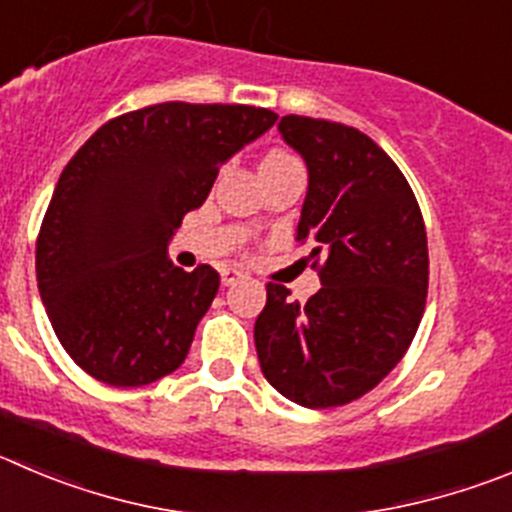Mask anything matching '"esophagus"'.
Masks as SVG:
<instances>
[{
	"mask_svg": "<svg viewBox=\"0 0 512 512\" xmlns=\"http://www.w3.org/2000/svg\"><path fill=\"white\" fill-rule=\"evenodd\" d=\"M242 278H245V275H242L237 267H222V285H234Z\"/></svg>",
	"mask_w": 512,
	"mask_h": 512,
	"instance_id": "34e87169",
	"label": "esophagus"
}]
</instances>
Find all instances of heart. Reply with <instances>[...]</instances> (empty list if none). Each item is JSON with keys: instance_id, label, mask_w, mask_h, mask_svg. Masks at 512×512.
<instances>
[{"instance_id": "1", "label": "heart", "mask_w": 512, "mask_h": 512, "mask_svg": "<svg viewBox=\"0 0 512 512\" xmlns=\"http://www.w3.org/2000/svg\"><path fill=\"white\" fill-rule=\"evenodd\" d=\"M285 159H293V156H288V154H270L265 161H285Z\"/></svg>"}]
</instances>
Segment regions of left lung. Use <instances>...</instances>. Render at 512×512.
I'll return each instance as SVG.
<instances>
[{"instance_id": "left-lung-1", "label": "left lung", "mask_w": 512, "mask_h": 512, "mask_svg": "<svg viewBox=\"0 0 512 512\" xmlns=\"http://www.w3.org/2000/svg\"><path fill=\"white\" fill-rule=\"evenodd\" d=\"M283 141L308 166L300 245L323 288L300 305L267 283L255 321L260 369L285 399L341 407L374 389L417 333L429 285L422 212L399 166L366 133L283 116Z\"/></svg>"}]
</instances>
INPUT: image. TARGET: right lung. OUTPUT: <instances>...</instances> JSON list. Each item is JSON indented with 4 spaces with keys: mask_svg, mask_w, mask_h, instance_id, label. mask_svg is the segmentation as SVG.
<instances>
[{
    "mask_svg": "<svg viewBox=\"0 0 512 512\" xmlns=\"http://www.w3.org/2000/svg\"><path fill=\"white\" fill-rule=\"evenodd\" d=\"M275 121L255 105H148L100 126L62 169L37 237V288L85 374L143 386L184 364L219 272H184L169 242L219 166Z\"/></svg>",
    "mask_w": 512,
    "mask_h": 512,
    "instance_id": "1",
    "label": "right lung"
}]
</instances>
